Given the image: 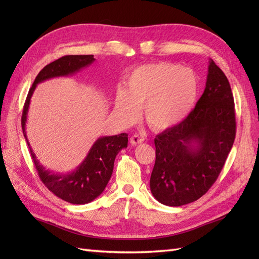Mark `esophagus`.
Segmentation results:
<instances>
[{
    "mask_svg": "<svg viewBox=\"0 0 259 259\" xmlns=\"http://www.w3.org/2000/svg\"><path fill=\"white\" fill-rule=\"evenodd\" d=\"M144 138H142V137H140V136H137V135H135V136H133L130 138V144L133 145V146H137V145H139V144H141V142H144Z\"/></svg>",
    "mask_w": 259,
    "mask_h": 259,
    "instance_id": "obj_1",
    "label": "esophagus"
}]
</instances>
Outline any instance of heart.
I'll return each mask as SVG.
<instances>
[{"instance_id": "heart-1", "label": "heart", "mask_w": 259, "mask_h": 259, "mask_svg": "<svg viewBox=\"0 0 259 259\" xmlns=\"http://www.w3.org/2000/svg\"><path fill=\"white\" fill-rule=\"evenodd\" d=\"M198 91V76L189 68L170 62L144 64L129 74L124 90L118 91L114 111L124 123H131L138 117V109L144 108L151 129L168 130L188 117Z\"/></svg>"}]
</instances>
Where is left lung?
<instances>
[{
    "instance_id": "8db88e82",
    "label": "left lung",
    "mask_w": 259,
    "mask_h": 259,
    "mask_svg": "<svg viewBox=\"0 0 259 259\" xmlns=\"http://www.w3.org/2000/svg\"><path fill=\"white\" fill-rule=\"evenodd\" d=\"M236 136L235 103L229 81L212 60L206 88L183 122L155 139L150 177L153 197L178 207L199 199L217 180Z\"/></svg>"
}]
</instances>
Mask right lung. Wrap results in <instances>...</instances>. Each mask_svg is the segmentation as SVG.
Returning a JSON list of instances; mask_svg holds the SVG:
<instances>
[{"instance_id": "1", "label": "right lung", "mask_w": 259, "mask_h": 259, "mask_svg": "<svg viewBox=\"0 0 259 259\" xmlns=\"http://www.w3.org/2000/svg\"><path fill=\"white\" fill-rule=\"evenodd\" d=\"M95 58L93 56H64L50 64L46 65L33 82L31 89L27 93L26 100L22 112V130L26 139L25 122L30 100L37 83L56 76H65L78 72L82 68L90 65ZM27 146L38 177L47 188L52 191L62 200L74 205H83L96 199L108 185L113 171L115 156L119 151L128 146V135L120 134L117 136L101 137L99 138L88 153V156L74 171L69 174H53L41 166L33 153L29 141Z\"/></svg>"}]
</instances>
